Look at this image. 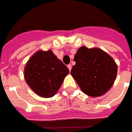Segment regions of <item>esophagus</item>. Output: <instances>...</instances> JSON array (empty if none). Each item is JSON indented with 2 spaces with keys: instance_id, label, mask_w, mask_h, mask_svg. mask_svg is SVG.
<instances>
[{
  "instance_id": "obj_1",
  "label": "esophagus",
  "mask_w": 132,
  "mask_h": 132,
  "mask_svg": "<svg viewBox=\"0 0 132 132\" xmlns=\"http://www.w3.org/2000/svg\"><path fill=\"white\" fill-rule=\"evenodd\" d=\"M67 67H68V69H69V71H71V67H71V64H69V65H67Z\"/></svg>"
}]
</instances>
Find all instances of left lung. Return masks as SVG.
Wrapping results in <instances>:
<instances>
[{"mask_svg":"<svg viewBox=\"0 0 132 132\" xmlns=\"http://www.w3.org/2000/svg\"><path fill=\"white\" fill-rule=\"evenodd\" d=\"M71 74L84 93L93 97L106 93L113 85L117 73L115 61L100 48L82 46L73 59Z\"/></svg>","mask_w":132,"mask_h":132,"instance_id":"1","label":"left lung"}]
</instances>
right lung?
Here are the masks:
<instances>
[{
  "label": "right lung",
  "instance_id": "obj_1",
  "mask_svg": "<svg viewBox=\"0 0 132 132\" xmlns=\"http://www.w3.org/2000/svg\"><path fill=\"white\" fill-rule=\"evenodd\" d=\"M69 73V69L52 50H39L26 63L24 78L37 95L49 98L57 93Z\"/></svg>",
  "mask_w": 132,
  "mask_h": 132
}]
</instances>
